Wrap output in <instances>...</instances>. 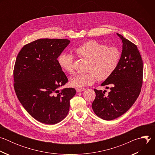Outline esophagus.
I'll return each mask as SVG.
<instances>
[{
  "instance_id": "obj_1",
  "label": "esophagus",
  "mask_w": 155,
  "mask_h": 155,
  "mask_svg": "<svg viewBox=\"0 0 155 155\" xmlns=\"http://www.w3.org/2000/svg\"><path fill=\"white\" fill-rule=\"evenodd\" d=\"M85 90H86L85 88H77L76 89V91L77 92H81V91H84Z\"/></svg>"
}]
</instances>
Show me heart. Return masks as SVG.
Returning <instances> with one entry per match:
<instances>
[{
    "mask_svg": "<svg viewBox=\"0 0 155 155\" xmlns=\"http://www.w3.org/2000/svg\"><path fill=\"white\" fill-rule=\"evenodd\" d=\"M75 53L82 58L88 60L86 74H80L71 78L70 84L74 87H83L99 80L107 79L117 68L121 53L115 47H107L95 40H90L76 48ZM62 70L72 74L74 56L69 53H62L58 58Z\"/></svg>",
    "mask_w": 155,
    "mask_h": 155,
    "instance_id": "1",
    "label": "heart"
}]
</instances>
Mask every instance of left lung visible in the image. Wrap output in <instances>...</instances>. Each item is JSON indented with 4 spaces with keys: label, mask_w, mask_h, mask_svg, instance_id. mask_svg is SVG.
I'll return each mask as SVG.
<instances>
[{
    "label": "left lung",
    "mask_w": 155,
    "mask_h": 155,
    "mask_svg": "<svg viewBox=\"0 0 155 155\" xmlns=\"http://www.w3.org/2000/svg\"><path fill=\"white\" fill-rule=\"evenodd\" d=\"M117 34L123 43L121 55L115 71L101 84L110 91L105 96V91L94 90L96 97L92 108L105 120H112L125 114L139 97L142 84L143 61L137 46Z\"/></svg>",
    "instance_id": "obj_1"
}]
</instances>
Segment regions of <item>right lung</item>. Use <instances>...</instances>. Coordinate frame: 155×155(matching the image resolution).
<instances>
[{
	"mask_svg": "<svg viewBox=\"0 0 155 155\" xmlns=\"http://www.w3.org/2000/svg\"><path fill=\"white\" fill-rule=\"evenodd\" d=\"M70 40L41 38L25 45L18 53L13 71L18 100L36 120L54 124L68 115L74 88H59L68 81L58 58Z\"/></svg>",
	"mask_w": 155,
	"mask_h": 155,
	"instance_id": "right-lung-1",
	"label": "right lung"
}]
</instances>
